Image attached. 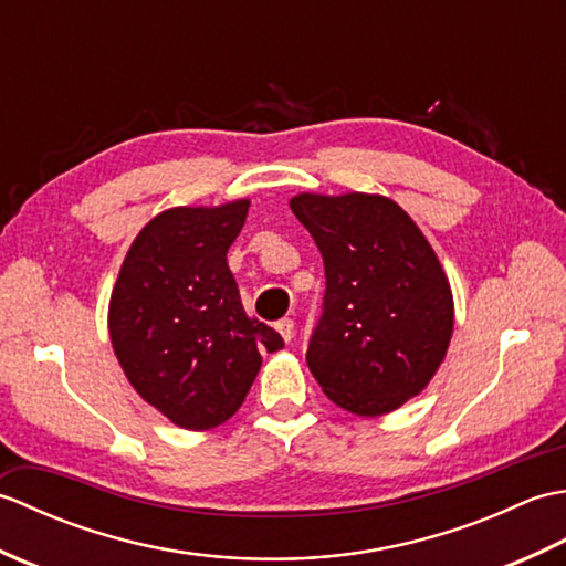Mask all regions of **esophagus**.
<instances>
[{"mask_svg":"<svg viewBox=\"0 0 566 566\" xmlns=\"http://www.w3.org/2000/svg\"><path fill=\"white\" fill-rule=\"evenodd\" d=\"M276 331H280L284 343H292L294 340V321L292 318H284V321L276 323Z\"/></svg>","mask_w":566,"mask_h":566,"instance_id":"obj_1","label":"esophagus"}]
</instances>
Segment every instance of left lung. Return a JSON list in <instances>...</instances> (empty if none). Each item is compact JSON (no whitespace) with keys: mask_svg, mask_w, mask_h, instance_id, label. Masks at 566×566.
I'll list each match as a JSON object with an SVG mask.
<instances>
[{"mask_svg":"<svg viewBox=\"0 0 566 566\" xmlns=\"http://www.w3.org/2000/svg\"><path fill=\"white\" fill-rule=\"evenodd\" d=\"M290 207L326 264L306 363L328 399L387 416L423 391L452 340L450 280L423 231L381 195L302 191Z\"/></svg>","mask_w":566,"mask_h":566,"instance_id":"1","label":"left lung"}]
</instances>
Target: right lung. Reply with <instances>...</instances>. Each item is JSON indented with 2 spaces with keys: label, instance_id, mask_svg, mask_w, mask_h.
Segmentation results:
<instances>
[{
  "label": "right lung",
  "instance_id": "1",
  "mask_svg": "<svg viewBox=\"0 0 566 566\" xmlns=\"http://www.w3.org/2000/svg\"><path fill=\"white\" fill-rule=\"evenodd\" d=\"M250 199L175 207L130 243L109 298V338L130 387L185 430L226 423L280 333L250 318L226 252Z\"/></svg>",
  "mask_w": 566,
  "mask_h": 566
}]
</instances>
